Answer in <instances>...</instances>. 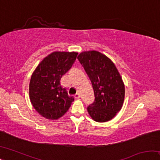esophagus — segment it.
Returning a JSON list of instances; mask_svg holds the SVG:
<instances>
[{
	"mask_svg": "<svg viewBox=\"0 0 160 160\" xmlns=\"http://www.w3.org/2000/svg\"><path fill=\"white\" fill-rule=\"evenodd\" d=\"M80 97H81L80 94V93H77V94L75 95V99H79V98H80Z\"/></svg>",
	"mask_w": 160,
	"mask_h": 160,
	"instance_id": "34e87169",
	"label": "esophagus"
}]
</instances>
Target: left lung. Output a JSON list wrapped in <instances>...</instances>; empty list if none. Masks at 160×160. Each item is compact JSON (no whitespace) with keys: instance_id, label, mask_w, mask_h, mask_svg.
<instances>
[{"instance_id":"left-lung-1","label":"left lung","mask_w":160,"mask_h":160,"mask_svg":"<svg viewBox=\"0 0 160 160\" xmlns=\"http://www.w3.org/2000/svg\"><path fill=\"white\" fill-rule=\"evenodd\" d=\"M91 80L94 102L88 107L94 121H110L122 108L125 86L114 63L104 54L97 51H84L78 56Z\"/></svg>"}]
</instances>
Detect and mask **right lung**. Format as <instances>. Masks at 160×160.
<instances>
[{
    "instance_id": "right-lung-1",
    "label": "right lung",
    "mask_w": 160,
    "mask_h": 160,
    "mask_svg": "<svg viewBox=\"0 0 160 160\" xmlns=\"http://www.w3.org/2000/svg\"><path fill=\"white\" fill-rule=\"evenodd\" d=\"M77 52L55 51L44 58L32 75L29 99L35 110L47 119L56 120L66 113L74 101L61 85V79L76 60Z\"/></svg>"
}]
</instances>
